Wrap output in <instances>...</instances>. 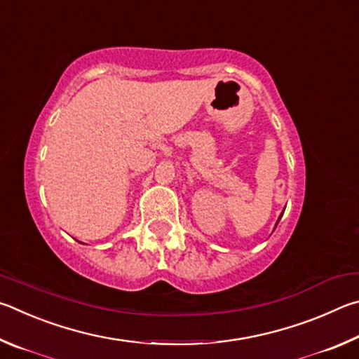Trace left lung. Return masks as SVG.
<instances>
[{
    "instance_id": "1",
    "label": "left lung",
    "mask_w": 359,
    "mask_h": 359,
    "mask_svg": "<svg viewBox=\"0 0 359 359\" xmlns=\"http://www.w3.org/2000/svg\"><path fill=\"white\" fill-rule=\"evenodd\" d=\"M278 222H279V221H278Z\"/></svg>"
}]
</instances>
